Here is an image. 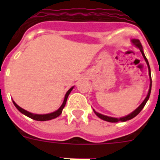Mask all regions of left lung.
Here are the masks:
<instances>
[{
	"label": "left lung",
	"mask_w": 160,
	"mask_h": 160,
	"mask_svg": "<svg viewBox=\"0 0 160 160\" xmlns=\"http://www.w3.org/2000/svg\"><path fill=\"white\" fill-rule=\"evenodd\" d=\"M131 42H132V43L134 44V45H135V46H136V47H138V49H139L140 52H141V53H142V57H143V58L145 59V62H146L147 65H148V70H149L150 80H151V84H150L149 91H148V95H147L146 98L144 99V101L142 102V103H141V105L139 106V107H138V108L136 109V110H135V111H133L132 113L129 114H128V115H127V116L122 117V118H113V117H109V116H107V115H103V114H99V113L96 112V111H94V109H93V111H94V114H95L96 115H97V116L98 117V118H102V119H103V120H105V121H107V122H119V121H121V122H126V121H128V120H130V119H131V118H135V117L136 116L137 114H139V112H140V111H142V109L143 108L144 106H145V104H146L147 102H148V100L149 99L150 94H151V90H152V76H151V69H150L149 63H148V59H147L146 56H145V54H144V53H143V50H142V45H141V43H140V41L138 40V39H133V40H131Z\"/></svg>",
	"instance_id": "8db88e82"
}]
</instances>
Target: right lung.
<instances>
[{
  "instance_id": "obj_1",
  "label": "right lung",
  "mask_w": 160,
  "mask_h": 160,
  "mask_svg": "<svg viewBox=\"0 0 160 160\" xmlns=\"http://www.w3.org/2000/svg\"><path fill=\"white\" fill-rule=\"evenodd\" d=\"M73 87H71V88L70 89V90H68L67 92H66V95H65V98H64V101H63V103L62 104V106L60 107V108L58 109V110H57L56 111H54V112L53 113H49V114H32V113H30L29 112V111H25V110H24V109H22V107H20L17 104L16 102L14 101H12V102H13L14 106L17 107V109H18V111H20L21 113H22L23 114H25V115H26L27 117H29V118H32V119L33 120H37V121H47V120H51L53 119V118H57V117H58L59 115H60L61 114H62V110L63 108L65 107V105H66V101H67V98L68 96H69V94H70V93L71 92V90H73Z\"/></svg>"
}]
</instances>
